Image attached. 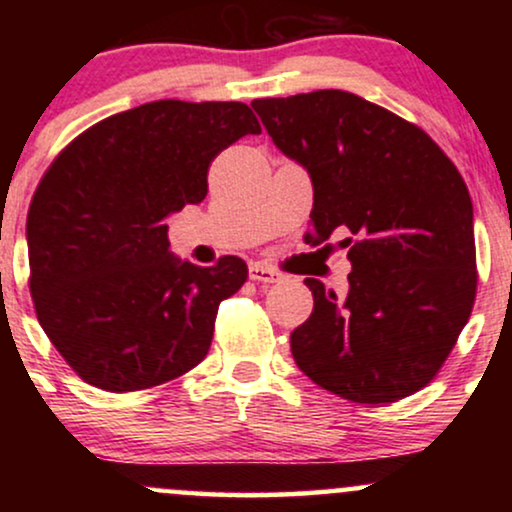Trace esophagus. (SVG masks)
I'll return each instance as SVG.
<instances>
[{
  "mask_svg": "<svg viewBox=\"0 0 512 512\" xmlns=\"http://www.w3.org/2000/svg\"><path fill=\"white\" fill-rule=\"evenodd\" d=\"M250 279L257 281V284H279L284 276H281L272 267H264V264L255 262V264H250Z\"/></svg>",
  "mask_w": 512,
  "mask_h": 512,
  "instance_id": "1",
  "label": "esophagus"
}]
</instances>
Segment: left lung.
Wrapping results in <instances>:
<instances>
[{
  "mask_svg": "<svg viewBox=\"0 0 512 512\" xmlns=\"http://www.w3.org/2000/svg\"><path fill=\"white\" fill-rule=\"evenodd\" d=\"M252 108L313 182L305 243L351 236L339 243L351 262L346 296L305 279L315 308L291 332L298 368L351 402L414 395L436 378L477 296L462 175L424 129L354 93L325 88Z\"/></svg>",
  "mask_w": 512,
  "mask_h": 512,
  "instance_id": "8db88e82",
  "label": "left lung"
}]
</instances>
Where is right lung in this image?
Masks as SVG:
<instances>
[{"label": "right lung", "mask_w": 512, "mask_h": 512, "mask_svg": "<svg viewBox=\"0 0 512 512\" xmlns=\"http://www.w3.org/2000/svg\"><path fill=\"white\" fill-rule=\"evenodd\" d=\"M260 132L245 103L154 101L105 117L52 161L28 209L31 296L88 385L146 390L207 356L219 303L248 264L180 260L166 219L207 197L223 149Z\"/></svg>", "instance_id": "1"}]
</instances>
